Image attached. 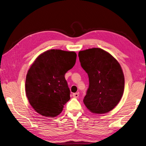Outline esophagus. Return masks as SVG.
Segmentation results:
<instances>
[{
    "mask_svg": "<svg viewBox=\"0 0 146 146\" xmlns=\"http://www.w3.org/2000/svg\"><path fill=\"white\" fill-rule=\"evenodd\" d=\"M72 96H73V98H78V97H79V93H73Z\"/></svg>",
    "mask_w": 146,
    "mask_h": 146,
    "instance_id": "obj_1",
    "label": "esophagus"
}]
</instances>
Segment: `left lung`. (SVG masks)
I'll use <instances>...</instances> for the list:
<instances>
[{"instance_id": "8db88e82", "label": "left lung", "mask_w": 146, "mask_h": 146, "mask_svg": "<svg viewBox=\"0 0 146 146\" xmlns=\"http://www.w3.org/2000/svg\"><path fill=\"white\" fill-rule=\"evenodd\" d=\"M78 56L89 78L85 105L94 114L110 112L119 103L125 88V77L120 64L100 48L80 51Z\"/></svg>"}]
</instances>
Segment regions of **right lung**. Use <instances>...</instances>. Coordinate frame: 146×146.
Segmentation results:
<instances>
[{"mask_svg": "<svg viewBox=\"0 0 146 146\" xmlns=\"http://www.w3.org/2000/svg\"><path fill=\"white\" fill-rule=\"evenodd\" d=\"M74 52L51 49L38 56L26 75V94L34 110L44 117H55L70 100L65 74L74 66Z\"/></svg>", "mask_w": 146, "mask_h": 146, "instance_id": "obj_1", "label": "right lung"}]
</instances>
